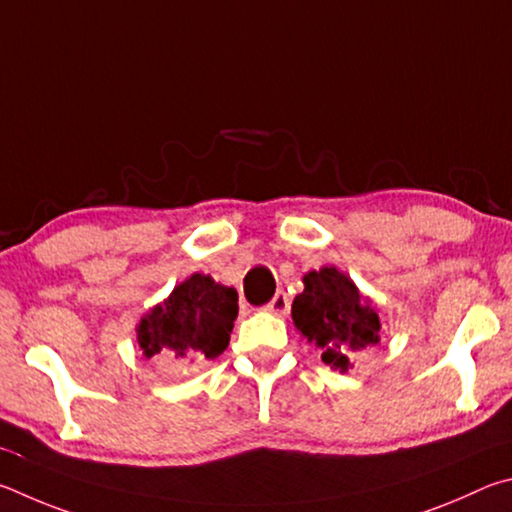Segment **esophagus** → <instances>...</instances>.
<instances>
[{"instance_id": "esophagus-1", "label": "esophagus", "mask_w": 512, "mask_h": 512, "mask_svg": "<svg viewBox=\"0 0 512 512\" xmlns=\"http://www.w3.org/2000/svg\"><path fill=\"white\" fill-rule=\"evenodd\" d=\"M265 308L270 310V312H274V315H281V317L288 315V312H290V297L283 290H279V292L274 294V299L267 303Z\"/></svg>"}]
</instances>
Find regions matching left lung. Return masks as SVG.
I'll return each mask as SVG.
<instances>
[{
	"instance_id": "left-lung-1",
	"label": "left lung",
	"mask_w": 512,
	"mask_h": 512,
	"mask_svg": "<svg viewBox=\"0 0 512 512\" xmlns=\"http://www.w3.org/2000/svg\"><path fill=\"white\" fill-rule=\"evenodd\" d=\"M303 285L292 303L294 326L319 348L321 360L344 373L357 355L380 342L378 312L335 267L308 272Z\"/></svg>"
}]
</instances>
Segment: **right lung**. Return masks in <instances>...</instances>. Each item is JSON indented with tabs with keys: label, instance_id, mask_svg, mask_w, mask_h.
<instances>
[{
	"label": "right lung",
	"instance_id": "right-lung-1",
	"mask_svg": "<svg viewBox=\"0 0 512 512\" xmlns=\"http://www.w3.org/2000/svg\"><path fill=\"white\" fill-rule=\"evenodd\" d=\"M236 317L238 292L193 274L141 319L137 339L143 355L164 362L215 360L229 346Z\"/></svg>",
	"mask_w": 512,
	"mask_h": 512
}]
</instances>
